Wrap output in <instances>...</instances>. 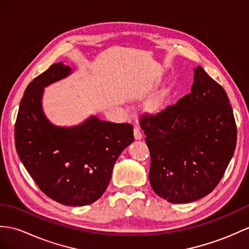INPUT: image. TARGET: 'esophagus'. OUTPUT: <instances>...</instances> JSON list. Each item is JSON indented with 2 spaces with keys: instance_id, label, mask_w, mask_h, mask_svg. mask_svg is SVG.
Returning a JSON list of instances; mask_svg holds the SVG:
<instances>
[{
  "instance_id": "34e87169",
  "label": "esophagus",
  "mask_w": 249,
  "mask_h": 249,
  "mask_svg": "<svg viewBox=\"0 0 249 249\" xmlns=\"http://www.w3.org/2000/svg\"><path fill=\"white\" fill-rule=\"evenodd\" d=\"M134 137L136 139H141L142 137V129L139 125L134 126Z\"/></svg>"
}]
</instances>
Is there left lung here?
<instances>
[{"label":"left lung","mask_w":249,"mask_h":249,"mask_svg":"<svg viewBox=\"0 0 249 249\" xmlns=\"http://www.w3.org/2000/svg\"><path fill=\"white\" fill-rule=\"evenodd\" d=\"M150 151V184L174 204L196 201L214 189L236 144L228 96L201 66L191 92L139 120Z\"/></svg>","instance_id":"1"}]
</instances>
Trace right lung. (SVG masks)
<instances>
[{
  "mask_svg": "<svg viewBox=\"0 0 249 249\" xmlns=\"http://www.w3.org/2000/svg\"><path fill=\"white\" fill-rule=\"evenodd\" d=\"M71 72L61 62L28 84L15 124V143L24 167L40 190L66 206H86L106 191L114 163L134 142L133 125L90 117L74 128H59L41 107L43 88Z\"/></svg>",
  "mask_w": 249,
  "mask_h": 249,
  "instance_id": "obj_1",
  "label": "right lung"
}]
</instances>
